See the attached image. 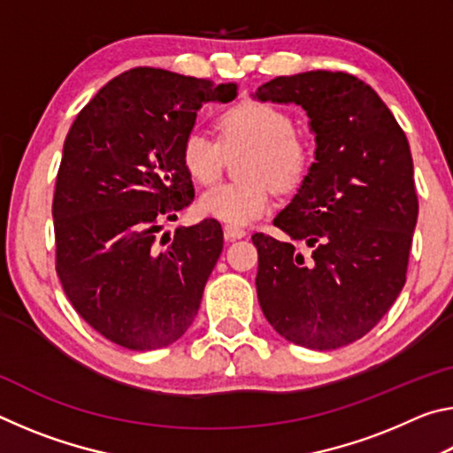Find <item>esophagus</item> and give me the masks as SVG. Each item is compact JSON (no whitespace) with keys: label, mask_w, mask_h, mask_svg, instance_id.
<instances>
[{"label":"esophagus","mask_w":453,"mask_h":453,"mask_svg":"<svg viewBox=\"0 0 453 453\" xmlns=\"http://www.w3.org/2000/svg\"><path fill=\"white\" fill-rule=\"evenodd\" d=\"M224 234H226L227 240H240V237H243L248 232H245V229L240 227V226L226 224V226H224Z\"/></svg>","instance_id":"obj_1"}]
</instances>
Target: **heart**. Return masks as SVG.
<instances>
[{
  "mask_svg": "<svg viewBox=\"0 0 453 453\" xmlns=\"http://www.w3.org/2000/svg\"><path fill=\"white\" fill-rule=\"evenodd\" d=\"M294 126V118L283 107L245 99L218 118L219 142L191 129L183 137L181 162L189 178L202 186L219 178L227 153L250 150L242 165L245 178L205 189L197 199L199 211L224 224L250 226L272 210L273 186L281 191L302 188L316 153Z\"/></svg>",
  "mask_w": 453,
  "mask_h": 453,
  "instance_id": "obj_1",
  "label": "heart"
}]
</instances>
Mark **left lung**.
<instances>
[{
    "label": "left lung",
    "mask_w": 453,
    "mask_h": 453,
    "mask_svg": "<svg viewBox=\"0 0 453 453\" xmlns=\"http://www.w3.org/2000/svg\"><path fill=\"white\" fill-rule=\"evenodd\" d=\"M262 102L297 104L316 134V162L257 248V300L275 332L310 349L364 337L400 296L418 194L408 137L380 96L343 72H305L259 86Z\"/></svg>",
    "instance_id": "left-lung-1"
}]
</instances>
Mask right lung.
<instances>
[{"mask_svg":"<svg viewBox=\"0 0 453 453\" xmlns=\"http://www.w3.org/2000/svg\"><path fill=\"white\" fill-rule=\"evenodd\" d=\"M235 83L134 67L83 107L67 132L53 191L56 272L88 324L121 348H165L197 316L224 248L219 221L157 237L194 199L181 143L208 102Z\"/></svg>","mask_w":453,"mask_h":453,"instance_id":"add662e5","label":"right lung"}]
</instances>
